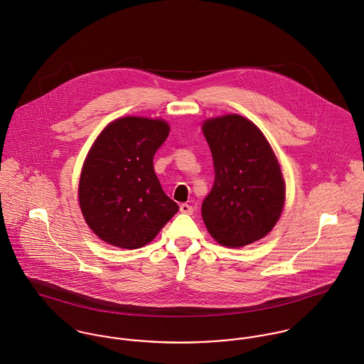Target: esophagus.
Returning a JSON list of instances; mask_svg holds the SVG:
<instances>
[{
  "instance_id": "34e87169",
  "label": "esophagus",
  "mask_w": 364,
  "mask_h": 364,
  "mask_svg": "<svg viewBox=\"0 0 364 364\" xmlns=\"http://www.w3.org/2000/svg\"><path fill=\"white\" fill-rule=\"evenodd\" d=\"M179 210H181V213H185V214H192L193 213V208L188 203H182Z\"/></svg>"
}]
</instances>
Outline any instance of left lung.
<instances>
[{
  "label": "left lung",
  "mask_w": 364,
  "mask_h": 364,
  "mask_svg": "<svg viewBox=\"0 0 364 364\" xmlns=\"http://www.w3.org/2000/svg\"><path fill=\"white\" fill-rule=\"evenodd\" d=\"M214 162V185L202 205L208 234L223 247L241 248L266 237L286 202L282 166L259 127L228 113L202 123Z\"/></svg>",
  "instance_id": "1"
}]
</instances>
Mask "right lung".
Returning <instances> with one entry per match:
<instances>
[{
	"mask_svg": "<svg viewBox=\"0 0 364 364\" xmlns=\"http://www.w3.org/2000/svg\"><path fill=\"white\" fill-rule=\"evenodd\" d=\"M164 119L124 116L106 124L85 156L78 203L106 244L137 250L151 242L179 206L156 178L153 158L169 134Z\"/></svg>",
	"mask_w": 364,
	"mask_h": 364,
	"instance_id": "1",
	"label": "right lung"
}]
</instances>
